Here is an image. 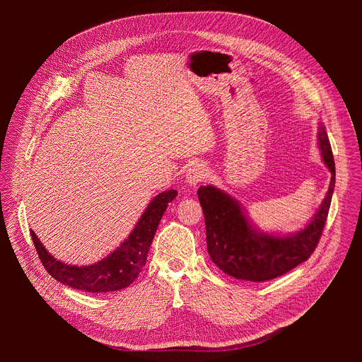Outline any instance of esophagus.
Instances as JSON below:
<instances>
[{
	"label": "esophagus",
	"instance_id": "esophagus-1",
	"mask_svg": "<svg viewBox=\"0 0 362 362\" xmlns=\"http://www.w3.org/2000/svg\"><path fill=\"white\" fill-rule=\"evenodd\" d=\"M209 177V169L206 168L204 165L196 163L193 165L187 172H186V183L189 186H196L200 182L206 180Z\"/></svg>",
	"mask_w": 362,
	"mask_h": 362
}]
</instances>
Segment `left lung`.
Returning <instances> with one entry per match:
<instances>
[{
  "mask_svg": "<svg viewBox=\"0 0 362 362\" xmlns=\"http://www.w3.org/2000/svg\"><path fill=\"white\" fill-rule=\"evenodd\" d=\"M317 141L322 162L331 172V182L318 211L298 232H264L252 222L238 199L212 185L199 187L208 252L221 271L236 279L264 282L289 272L313 255L324 230L335 187V163L322 123H318Z\"/></svg>",
  "mask_w": 362,
  "mask_h": 362,
  "instance_id": "1",
  "label": "left lung"
}]
</instances>
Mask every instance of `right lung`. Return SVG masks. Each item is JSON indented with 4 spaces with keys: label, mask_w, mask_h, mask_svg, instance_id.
<instances>
[{
    "label": "right lung",
    "mask_w": 362,
    "mask_h": 362,
    "mask_svg": "<svg viewBox=\"0 0 362 362\" xmlns=\"http://www.w3.org/2000/svg\"><path fill=\"white\" fill-rule=\"evenodd\" d=\"M176 196L177 190L175 189L154 196L130 235L106 257L91 265L77 267L56 259L37 238L35 232L30 230V233L45 271L63 285L91 293L122 291L132 285L141 272L154 233L168 209V203Z\"/></svg>",
    "instance_id": "right-lung-1"
}]
</instances>
